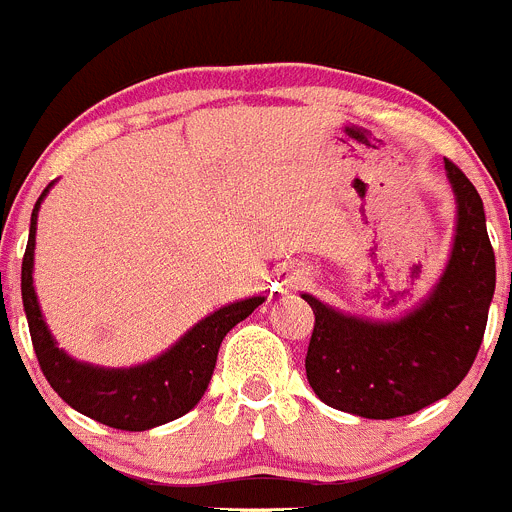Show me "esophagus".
Segmentation results:
<instances>
[{"mask_svg":"<svg viewBox=\"0 0 512 512\" xmlns=\"http://www.w3.org/2000/svg\"><path fill=\"white\" fill-rule=\"evenodd\" d=\"M302 282V277L297 271H284L282 274V287H297Z\"/></svg>","mask_w":512,"mask_h":512,"instance_id":"obj_1","label":"esophagus"}]
</instances>
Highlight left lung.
Here are the masks:
<instances>
[{
    "mask_svg": "<svg viewBox=\"0 0 512 512\" xmlns=\"http://www.w3.org/2000/svg\"><path fill=\"white\" fill-rule=\"evenodd\" d=\"M459 205L454 251L433 295L397 323H369L305 297L315 312L305 369L312 392L343 413L390 420L428 408L472 369L495 295V251L485 207L446 158Z\"/></svg>",
    "mask_w": 512,
    "mask_h": 512,
    "instance_id": "8db88e82",
    "label": "left lung"
}]
</instances>
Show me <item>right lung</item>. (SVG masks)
Returning a JSON list of instances; mask_svg holds the SVG:
<instances>
[{
    "mask_svg": "<svg viewBox=\"0 0 512 512\" xmlns=\"http://www.w3.org/2000/svg\"><path fill=\"white\" fill-rule=\"evenodd\" d=\"M45 192L48 187L35 202L30 217V238L22 256V305H25L35 356L48 384L81 415L117 431H148L182 418L205 395L215 372L217 348L228 336V330L246 320L264 302V297L233 302L223 310L212 312L210 318L200 320L164 356L135 369H97V366L79 364L53 343L33 289L35 220Z\"/></svg>",
    "mask_w": 512,
    "mask_h": 512,
    "instance_id": "add662e5",
    "label": "right lung"
}]
</instances>
